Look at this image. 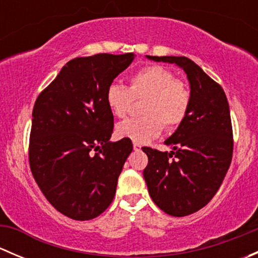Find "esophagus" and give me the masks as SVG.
Returning <instances> with one entry per match:
<instances>
[{"mask_svg":"<svg viewBox=\"0 0 258 258\" xmlns=\"http://www.w3.org/2000/svg\"><path fill=\"white\" fill-rule=\"evenodd\" d=\"M134 150L135 151H140V150H141V145L136 144V142H134Z\"/></svg>","mask_w":258,"mask_h":258,"instance_id":"obj_1","label":"esophagus"}]
</instances>
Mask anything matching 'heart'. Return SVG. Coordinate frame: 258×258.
Segmentation results:
<instances>
[{"mask_svg": "<svg viewBox=\"0 0 258 258\" xmlns=\"http://www.w3.org/2000/svg\"><path fill=\"white\" fill-rule=\"evenodd\" d=\"M141 98L140 112L144 116L119 122L116 126L119 139L147 144L160 136L163 128L173 131L187 118L192 103L188 85L160 64H150L132 75L128 88L111 83L106 90V103L118 118L128 113L134 100Z\"/></svg>", "mask_w": 258, "mask_h": 258, "instance_id": "1", "label": "heart"}]
</instances>
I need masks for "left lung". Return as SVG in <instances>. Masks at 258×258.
Here are the masks:
<instances>
[{
  "label": "left lung",
  "instance_id": "obj_1",
  "mask_svg": "<svg viewBox=\"0 0 258 258\" xmlns=\"http://www.w3.org/2000/svg\"><path fill=\"white\" fill-rule=\"evenodd\" d=\"M170 62L187 75L191 108L183 123L165 141L170 153L144 147L148 194L163 212L176 217L191 215L211 201L231 165L233 134L223 88L184 56H147Z\"/></svg>",
  "mask_w": 258,
  "mask_h": 258
}]
</instances>
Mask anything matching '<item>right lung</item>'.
I'll list each match as a JSON object with an SVG mask.
<instances>
[{"mask_svg":"<svg viewBox=\"0 0 258 258\" xmlns=\"http://www.w3.org/2000/svg\"><path fill=\"white\" fill-rule=\"evenodd\" d=\"M134 53L76 57L38 95L28 160L47 201L62 215L92 220L112 202L132 142H110L113 114L106 90Z\"/></svg>","mask_w":258,"mask_h":258,"instance_id":"obj_1","label":"right lung"}]
</instances>
